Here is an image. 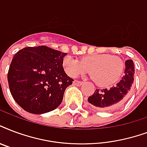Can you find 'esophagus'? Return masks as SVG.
Returning a JSON list of instances; mask_svg holds the SVG:
<instances>
[{"mask_svg": "<svg viewBox=\"0 0 147 147\" xmlns=\"http://www.w3.org/2000/svg\"><path fill=\"white\" fill-rule=\"evenodd\" d=\"M82 83H83L82 82L78 81V80H75V81L73 82V84H74V85H75V86H81V85H82Z\"/></svg>", "mask_w": 147, "mask_h": 147, "instance_id": "obj_1", "label": "esophagus"}]
</instances>
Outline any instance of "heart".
Returning a JSON list of instances; mask_svg holds the SVG:
<instances>
[{
  "mask_svg": "<svg viewBox=\"0 0 147 147\" xmlns=\"http://www.w3.org/2000/svg\"><path fill=\"white\" fill-rule=\"evenodd\" d=\"M63 66L71 77L90 71L93 81L98 86L108 87L116 83L122 77L125 64L122 59L109 54H93L82 57L81 61L66 56Z\"/></svg>",
  "mask_w": 147,
  "mask_h": 147,
  "instance_id": "1",
  "label": "heart"
}]
</instances>
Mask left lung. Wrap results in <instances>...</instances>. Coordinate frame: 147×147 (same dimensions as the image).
Returning a JSON list of instances; mask_svg holds the SVG:
<instances>
[{"instance_id":"1","label":"left lung","mask_w":147,"mask_h":147,"mask_svg":"<svg viewBox=\"0 0 147 147\" xmlns=\"http://www.w3.org/2000/svg\"><path fill=\"white\" fill-rule=\"evenodd\" d=\"M133 61L130 59L126 61L125 75L116 86L110 88L96 89L93 95L89 96L88 101L99 110H113L120 107L131 93L135 74Z\"/></svg>"}]
</instances>
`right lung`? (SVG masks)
Returning a JSON list of instances; mask_svg holds the SVG:
<instances>
[{
  "instance_id": "add662e5",
  "label": "right lung",
  "mask_w": 147,
  "mask_h": 147,
  "mask_svg": "<svg viewBox=\"0 0 147 147\" xmlns=\"http://www.w3.org/2000/svg\"><path fill=\"white\" fill-rule=\"evenodd\" d=\"M66 55L44 45L27 47L15 54L7 81L11 95L23 109L42 114L61 104L65 88L74 81L62 67Z\"/></svg>"
}]
</instances>
